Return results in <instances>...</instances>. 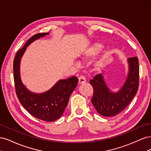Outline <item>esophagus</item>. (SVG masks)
Instances as JSON below:
<instances>
[{
  "label": "esophagus",
  "instance_id": "esophagus-1",
  "mask_svg": "<svg viewBox=\"0 0 151 151\" xmlns=\"http://www.w3.org/2000/svg\"><path fill=\"white\" fill-rule=\"evenodd\" d=\"M86 80L85 77H84V76H80V77H79V83H78L79 84H84V83H86Z\"/></svg>",
  "mask_w": 151,
  "mask_h": 151
}]
</instances>
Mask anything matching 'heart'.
<instances>
[{"mask_svg": "<svg viewBox=\"0 0 151 151\" xmlns=\"http://www.w3.org/2000/svg\"><path fill=\"white\" fill-rule=\"evenodd\" d=\"M101 50L102 45L101 44L95 43L85 50L82 55V58L84 60H91V58L96 56L101 51Z\"/></svg>", "mask_w": 151, "mask_h": 151, "instance_id": "b5f03b06", "label": "heart"}]
</instances>
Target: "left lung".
<instances>
[{
	"instance_id": "left-lung-1",
	"label": "left lung",
	"mask_w": 151,
	"mask_h": 151,
	"mask_svg": "<svg viewBox=\"0 0 151 151\" xmlns=\"http://www.w3.org/2000/svg\"><path fill=\"white\" fill-rule=\"evenodd\" d=\"M129 74L126 82L116 93L109 91L103 76L98 74L89 81L93 86L91 102L98 113L104 116H113L123 111L134 98L139 84V65L137 57L128 58Z\"/></svg>"
}]
</instances>
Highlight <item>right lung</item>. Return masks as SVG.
I'll list each match as a JSON object with an SVG mask.
<instances>
[{"instance_id":"1","label":"right lung","mask_w":151,"mask_h":151,"mask_svg":"<svg viewBox=\"0 0 151 151\" xmlns=\"http://www.w3.org/2000/svg\"><path fill=\"white\" fill-rule=\"evenodd\" d=\"M48 34H36L27 41L24 47L16 53L13 62V72L16 93L22 106L38 119L53 122L63 115L70 96L76 88L79 79L73 76L67 79L60 80L47 92L36 94L30 92L22 83L19 72L21 59L26 47L35 40Z\"/></svg>"}]
</instances>
